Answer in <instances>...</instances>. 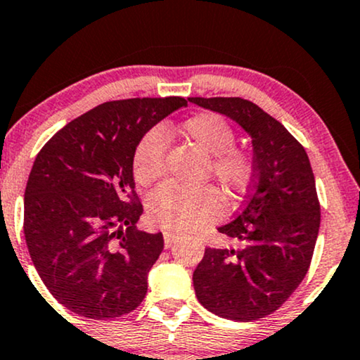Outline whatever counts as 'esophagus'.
Returning <instances> with one entry per match:
<instances>
[{
  "mask_svg": "<svg viewBox=\"0 0 360 360\" xmlns=\"http://www.w3.org/2000/svg\"><path fill=\"white\" fill-rule=\"evenodd\" d=\"M177 238V233L174 231H164V245H166V248H169V246H172V243L176 241Z\"/></svg>",
  "mask_w": 360,
  "mask_h": 360,
  "instance_id": "34e87169",
  "label": "esophagus"
}]
</instances>
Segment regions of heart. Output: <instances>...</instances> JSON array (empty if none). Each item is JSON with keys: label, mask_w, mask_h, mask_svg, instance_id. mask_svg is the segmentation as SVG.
Masks as SVG:
<instances>
[{"label": "heart", "mask_w": 360, "mask_h": 360, "mask_svg": "<svg viewBox=\"0 0 360 360\" xmlns=\"http://www.w3.org/2000/svg\"><path fill=\"white\" fill-rule=\"evenodd\" d=\"M179 134L211 155L210 174L228 194H241L255 174L253 159L236 149L235 132L223 117L199 114L179 125ZM167 142L159 127L142 134L132 154V174L137 184L150 186L164 172ZM147 211L155 224L171 231H191L214 221L223 213L221 198L213 188H186L167 183L149 196Z\"/></svg>", "instance_id": "heart-1"}]
</instances>
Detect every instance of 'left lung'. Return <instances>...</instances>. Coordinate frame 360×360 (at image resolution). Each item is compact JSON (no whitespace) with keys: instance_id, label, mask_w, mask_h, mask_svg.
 Masks as SVG:
<instances>
[{"instance_id":"8db88e82","label":"left lung","mask_w":360,"mask_h":360,"mask_svg":"<svg viewBox=\"0 0 360 360\" xmlns=\"http://www.w3.org/2000/svg\"><path fill=\"white\" fill-rule=\"evenodd\" d=\"M248 134L255 181L243 210L219 233L240 248H206L193 274L196 297L218 317L250 322L274 314L309 271L320 205L309 155L300 142L257 103L240 97H191Z\"/></svg>"}]
</instances>
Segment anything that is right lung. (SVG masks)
I'll return each instance as SVG.
<instances>
[{"mask_svg": "<svg viewBox=\"0 0 360 360\" xmlns=\"http://www.w3.org/2000/svg\"><path fill=\"white\" fill-rule=\"evenodd\" d=\"M188 105L181 97L97 105L60 129L25 189V240L50 293L73 314L122 317L147 293L162 233L139 231L132 154L142 134Z\"/></svg>", "mask_w": 360, "mask_h": 360, "instance_id": "obj_1", "label": "right lung"}]
</instances>
